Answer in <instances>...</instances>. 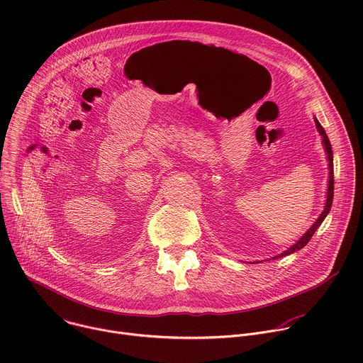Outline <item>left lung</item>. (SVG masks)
Wrapping results in <instances>:
<instances>
[{
  "instance_id": "obj_1",
  "label": "left lung",
  "mask_w": 363,
  "mask_h": 363,
  "mask_svg": "<svg viewBox=\"0 0 363 363\" xmlns=\"http://www.w3.org/2000/svg\"><path fill=\"white\" fill-rule=\"evenodd\" d=\"M315 125H317V130L320 133V135L323 137V144H324V148H325V152L328 155V169H330V179H328V192H327V202H325V208L323 211V213L320 215V218L315 220V223L304 233L303 238H300V240L297 243H294L291 247H289L286 252H283L281 255L273 257V259H279V257H284V256H289L297 250H301L313 238V235L315 233V230L321 226L323 220L327 218V215L330 213L331 211V206H333V199H334V157H333V147H331V143L328 140V135L325 133V130L323 128V125L320 124V121L315 118Z\"/></svg>"
}]
</instances>
